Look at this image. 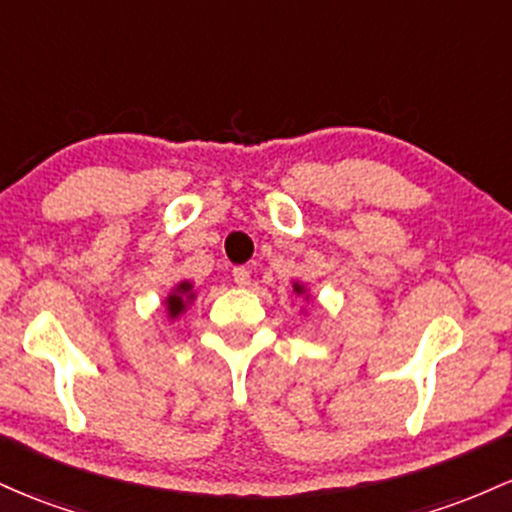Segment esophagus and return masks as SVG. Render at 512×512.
<instances>
[{
  "instance_id": "1",
  "label": "esophagus",
  "mask_w": 512,
  "mask_h": 512,
  "mask_svg": "<svg viewBox=\"0 0 512 512\" xmlns=\"http://www.w3.org/2000/svg\"><path fill=\"white\" fill-rule=\"evenodd\" d=\"M233 279L238 286H250V272L245 267H235L233 269Z\"/></svg>"
}]
</instances>
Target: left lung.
<instances>
[{"label": "left lung", "instance_id": "1", "mask_svg": "<svg viewBox=\"0 0 512 512\" xmlns=\"http://www.w3.org/2000/svg\"><path fill=\"white\" fill-rule=\"evenodd\" d=\"M291 286H294V294H296V296H301L303 301H311V294H308V286H306V284H303V282H294Z\"/></svg>", "mask_w": 512, "mask_h": 512}]
</instances>
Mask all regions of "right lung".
I'll return each instance as SVG.
<instances>
[{"label": "right lung", "instance_id": "obj_1", "mask_svg": "<svg viewBox=\"0 0 512 512\" xmlns=\"http://www.w3.org/2000/svg\"><path fill=\"white\" fill-rule=\"evenodd\" d=\"M194 299H196V291H194V284L189 282V279H182L179 284H174L170 289V294L165 296L167 318L177 320L179 316H184V313L189 311V306L194 303Z\"/></svg>", "mask_w": 512, "mask_h": 512}]
</instances>
